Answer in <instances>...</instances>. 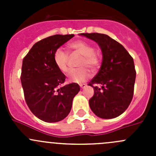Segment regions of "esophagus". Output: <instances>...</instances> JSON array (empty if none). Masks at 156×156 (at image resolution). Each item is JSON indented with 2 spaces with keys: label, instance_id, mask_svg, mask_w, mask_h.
<instances>
[{
  "label": "esophagus",
  "instance_id": "1",
  "mask_svg": "<svg viewBox=\"0 0 156 156\" xmlns=\"http://www.w3.org/2000/svg\"><path fill=\"white\" fill-rule=\"evenodd\" d=\"M86 84H80V87H81V88H82V89H84V88H85L86 87Z\"/></svg>",
  "mask_w": 156,
  "mask_h": 156
}]
</instances>
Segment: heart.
<instances>
[{"mask_svg":"<svg viewBox=\"0 0 156 156\" xmlns=\"http://www.w3.org/2000/svg\"><path fill=\"white\" fill-rule=\"evenodd\" d=\"M69 48L74 52L83 56L79 62V67L81 68L71 70L68 75L69 82L82 83L90 78L91 73L86 67L95 72L100 66V59L95 53V49L91 44L84 41H77L69 45ZM53 60L57 69L62 73L69 71L68 53L62 48H58L53 55Z\"/></svg>","mask_w":156,"mask_h":156,"instance_id":"b5f03b06","label":"heart"}]
</instances>
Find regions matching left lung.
Returning <instances> with one entry per match:
<instances>
[{"instance_id":"1","label":"left lung","mask_w":156,"mask_h":156,"mask_svg":"<svg viewBox=\"0 0 156 156\" xmlns=\"http://www.w3.org/2000/svg\"><path fill=\"white\" fill-rule=\"evenodd\" d=\"M98 44L103 53L101 67L88 85L94 94L89 100L93 112L101 119H114L130 105L136 79L133 59L126 49L109 36L100 33H81ZM100 84V88L97 86Z\"/></svg>"}]
</instances>
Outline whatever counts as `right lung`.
Returning <instances> with one entry per match:
<instances>
[{
	"mask_svg": "<svg viewBox=\"0 0 156 156\" xmlns=\"http://www.w3.org/2000/svg\"><path fill=\"white\" fill-rule=\"evenodd\" d=\"M74 34H55L33 45L23 60L21 79L25 100L31 112L45 122H57L70 112L79 92L76 83L63 87L66 75L55 65V51Z\"/></svg>",
	"mask_w": 156,
	"mask_h": 156,
	"instance_id": "obj_1",
	"label": "right lung"
}]
</instances>
